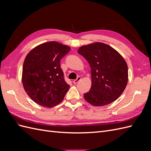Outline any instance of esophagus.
Returning <instances> with one entry per match:
<instances>
[{"mask_svg": "<svg viewBox=\"0 0 151 151\" xmlns=\"http://www.w3.org/2000/svg\"><path fill=\"white\" fill-rule=\"evenodd\" d=\"M81 79V77H77V78L76 79H75V80H74L73 81V83H74V84H77V83H78V82L80 81Z\"/></svg>", "mask_w": 151, "mask_h": 151, "instance_id": "34e87169", "label": "esophagus"}]
</instances>
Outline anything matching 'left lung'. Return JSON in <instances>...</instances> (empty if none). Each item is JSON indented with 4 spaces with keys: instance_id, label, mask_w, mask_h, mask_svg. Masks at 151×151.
I'll list each match as a JSON object with an SVG mask.
<instances>
[{
    "instance_id": "1",
    "label": "left lung",
    "mask_w": 151,
    "mask_h": 151,
    "mask_svg": "<svg viewBox=\"0 0 151 151\" xmlns=\"http://www.w3.org/2000/svg\"><path fill=\"white\" fill-rule=\"evenodd\" d=\"M78 53L88 62L92 85L84 94L87 102L102 106L115 101L128 82L127 64L121 55L109 45L96 42L81 47Z\"/></svg>"
}]
</instances>
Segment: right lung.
Masks as SVG:
<instances>
[{"mask_svg":"<svg viewBox=\"0 0 151 151\" xmlns=\"http://www.w3.org/2000/svg\"><path fill=\"white\" fill-rule=\"evenodd\" d=\"M70 48L57 42L41 44L27 55L22 67V82L33 101L51 108L60 103L70 86L64 79L60 60Z\"/></svg>","mask_w":151,"mask_h":151,"instance_id":"obj_1","label":"right lung"}]
</instances>
